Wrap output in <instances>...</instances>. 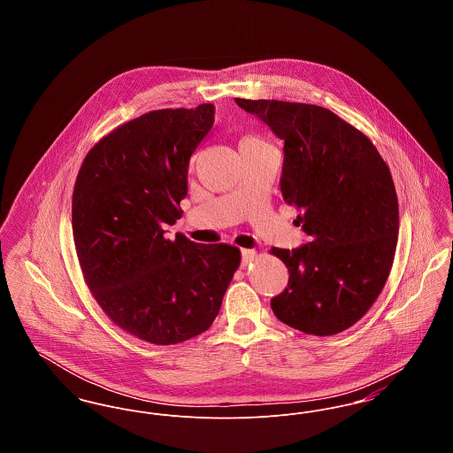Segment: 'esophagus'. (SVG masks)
<instances>
[{"instance_id": "obj_1", "label": "esophagus", "mask_w": 453, "mask_h": 453, "mask_svg": "<svg viewBox=\"0 0 453 453\" xmlns=\"http://www.w3.org/2000/svg\"><path fill=\"white\" fill-rule=\"evenodd\" d=\"M241 255H242V266L250 265L253 259L257 258V251L255 250H242Z\"/></svg>"}]
</instances>
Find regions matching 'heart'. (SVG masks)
Returning <instances> with one entry per match:
<instances>
[{
	"label": "heart",
	"mask_w": 453,
	"mask_h": 453,
	"mask_svg": "<svg viewBox=\"0 0 453 453\" xmlns=\"http://www.w3.org/2000/svg\"><path fill=\"white\" fill-rule=\"evenodd\" d=\"M244 139H261V137H259V135H253V134H250V135H246Z\"/></svg>",
	"instance_id": "b5f03b06"
}]
</instances>
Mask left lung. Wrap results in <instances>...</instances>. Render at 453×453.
I'll return each mask as SVG.
<instances>
[{"instance_id": "obj_1", "label": "left lung", "mask_w": 453, "mask_h": 453, "mask_svg": "<svg viewBox=\"0 0 453 453\" xmlns=\"http://www.w3.org/2000/svg\"><path fill=\"white\" fill-rule=\"evenodd\" d=\"M236 104L283 139L281 196L311 237L292 251L270 250L290 273L273 314L307 334H338L365 316L392 268L399 205L390 170L364 132L327 108Z\"/></svg>"}]
</instances>
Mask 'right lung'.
I'll return each instance as SVG.
<instances>
[{"instance_id": "obj_1", "label": "right lung", "mask_w": 453, "mask_h": 453, "mask_svg": "<svg viewBox=\"0 0 453 453\" xmlns=\"http://www.w3.org/2000/svg\"><path fill=\"white\" fill-rule=\"evenodd\" d=\"M212 124V104L152 110L104 135L76 176L73 237L85 283L111 323L152 345L207 331L241 265L236 246L165 237Z\"/></svg>"}]
</instances>
